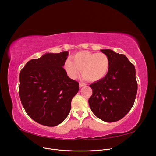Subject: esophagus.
<instances>
[{
	"label": "esophagus",
	"mask_w": 156,
	"mask_h": 156,
	"mask_svg": "<svg viewBox=\"0 0 156 156\" xmlns=\"http://www.w3.org/2000/svg\"><path fill=\"white\" fill-rule=\"evenodd\" d=\"M87 85V84H85V83H79V88H81V87H84V86H86Z\"/></svg>",
	"instance_id": "obj_1"
}]
</instances>
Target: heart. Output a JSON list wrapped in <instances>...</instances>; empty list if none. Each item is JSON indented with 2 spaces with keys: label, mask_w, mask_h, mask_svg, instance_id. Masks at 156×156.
<instances>
[{
  "label": "heart",
  "mask_w": 156,
  "mask_h": 156,
  "mask_svg": "<svg viewBox=\"0 0 156 156\" xmlns=\"http://www.w3.org/2000/svg\"><path fill=\"white\" fill-rule=\"evenodd\" d=\"M72 58L66 59L64 63V69L72 79H76L81 70L83 79L98 81L105 77L110 68V60L103 53L81 51Z\"/></svg>",
  "instance_id": "1"
}]
</instances>
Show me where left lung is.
I'll return each mask as SVG.
<instances>
[{
    "mask_svg": "<svg viewBox=\"0 0 156 156\" xmlns=\"http://www.w3.org/2000/svg\"><path fill=\"white\" fill-rule=\"evenodd\" d=\"M110 60L105 77L91 84L92 95L88 103L98 118L106 122L122 119L134 104L137 92L135 68L124 55L101 49Z\"/></svg>",
    "mask_w": 156,
    "mask_h": 156,
    "instance_id": "obj_1",
    "label": "left lung"
}]
</instances>
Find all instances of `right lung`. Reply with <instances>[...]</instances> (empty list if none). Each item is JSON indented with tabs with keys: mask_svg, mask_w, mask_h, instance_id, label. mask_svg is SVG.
Instances as JSON below:
<instances>
[{
	"mask_svg": "<svg viewBox=\"0 0 156 156\" xmlns=\"http://www.w3.org/2000/svg\"><path fill=\"white\" fill-rule=\"evenodd\" d=\"M69 52L45 53L32 59L20 72V96L27 115L41 125L56 126L66 119L79 83L63 68Z\"/></svg>",
	"mask_w": 156,
	"mask_h": 156,
	"instance_id": "1",
	"label": "right lung"
}]
</instances>
